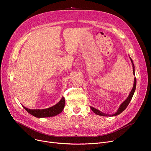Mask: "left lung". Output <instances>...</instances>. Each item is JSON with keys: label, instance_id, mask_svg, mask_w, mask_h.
<instances>
[{"label": "left lung", "instance_id": "left-lung-1", "mask_svg": "<svg viewBox=\"0 0 151 151\" xmlns=\"http://www.w3.org/2000/svg\"><path fill=\"white\" fill-rule=\"evenodd\" d=\"M130 59V60L132 62V67H133V75L134 76H135V75H134V65L133 64V60L132 59H131L130 57H129ZM136 86H137V79L136 78H134V83H133V88L130 93V94L129 95L128 97L127 98V99L122 103V104L120 105L119 108H118L117 111H116V113L113 114H106V113H104L103 112L100 111V110L95 108L92 106H91V109H92V111L95 113L97 115H99V116H117V115H119V114H121L122 111H124L125 110V109L127 107V106L129 105L130 101H131L133 96V94L134 93V91H135V89H136Z\"/></svg>", "mask_w": 151, "mask_h": 151}]
</instances>
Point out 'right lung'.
<instances>
[{"mask_svg":"<svg viewBox=\"0 0 151 151\" xmlns=\"http://www.w3.org/2000/svg\"><path fill=\"white\" fill-rule=\"evenodd\" d=\"M22 106L29 114L36 117L43 118L52 117L60 114L62 111L65 106V99L63 97L57 104L46 109H31L26 108L23 105Z\"/></svg>","mask_w":151,"mask_h":151,"instance_id":"1","label":"right lung"}]
</instances>
